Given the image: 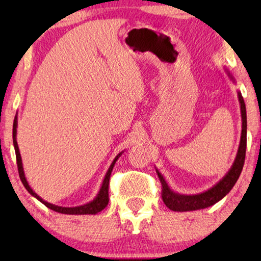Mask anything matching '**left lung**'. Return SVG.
Segmentation results:
<instances>
[{"instance_id": "8db88e82", "label": "left lung", "mask_w": 261, "mask_h": 261, "mask_svg": "<svg viewBox=\"0 0 261 261\" xmlns=\"http://www.w3.org/2000/svg\"><path fill=\"white\" fill-rule=\"evenodd\" d=\"M239 101L241 106V117H242V132H241V140L240 146H239V151L235 158V162L231 166L226 176L220 180L215 187L209 189L208 191L203 192V194L185 196L179 195L170 190L167 187L165 179H164L162 174L158 171V177L160 183H162V198L167 208L173 210V212H190V210H198L204 209L208 206L215 204L220 199H222L231 189L234 184L237 183L240 176L242 167H244L245 156H246V145H247V116H246V106L242 98V95L239 92Z\"/></svg>"}]
</instances>
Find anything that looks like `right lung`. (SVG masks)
Returning a JSON list of instances; mask_svg holds the SVG:
<instances>
[{
	"label": "right lung",
	"instance_id": "obj_1",
	"mask_svg": "<svg viewBox=\"0 0 261 261\" xmlns=\"http://www.w3.org/2000/svg\"><path fill=\"white\" fill-rule=\"evenodd\" d=\"M16 126H17V119L15 116V119H14V123H13V144H14V148H15V154H16V164H17V171H19V176H20V179L22 181L23 187L27 189V191L30 192L32 196H34L35 198H38L39 201H40L42 204H45L47 208L55 210L57 213H62V214H70V215H87V214H97L101 212L106 208L107 205H108V202H109V180H110V174H112V171H113V167L115 165L116 160L119 159L120 154L116 156L115 159H114V162L112 165H110L108 172L106 174V178L105 180H103V184H102V188L101 190H99L98 195L96 196V198L94 201L87 203V204L84 205H81V206H74V208H65V206H58V205H55V204H51V203L44 201V199H41L39 196L35 194V192L32 190L30 185H28L26 178H24V174H23V169H22V162H21V156H20V152H19V147H17V142H16Z\"/></svg>",
	"mask_w": 261,
	"mask_h": 261
}]
</instances>
